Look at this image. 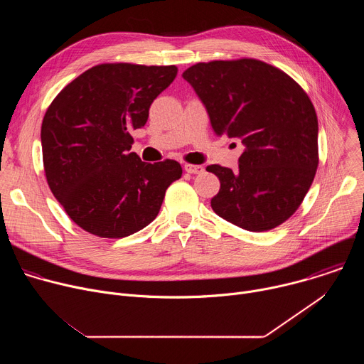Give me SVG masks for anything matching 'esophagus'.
I'll use <instances>...</instances> for the list:
<instances>
[{
  "label": "esophagus",
  "instance_id": "1",
  "mask_svg": "<svg viewBox=\"0 0 364 364\" xmlns=\"http://www.w3.org/2000/svg\"><path fill=\"white\" fill-rule=\"evenodd\" d=\"M184 170H186L188 174H201V173H204V167H201V166H194V164H186V166H184Z\"/></svg>",
  "mask_w": 364,
  "mask_h": 364
}]
</instances>
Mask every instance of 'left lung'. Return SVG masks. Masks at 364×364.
<instances>
[{
    "instance_id": "obj_1",
    "label": "left lung",
    "mask_w": 364,
    "mask_h": 364,
    "mask_svg": "<svg viewBox=\"0 0 364 364\" xmlns=\"http://www.w3.org/2000/svg\"><path fill=\"white\" fill-rule=\"evenodd\" d=\"M218 136L245 145L239 170L209 166L220 180L212 209L249 232L289 219L318 167V121L302 87L282 70L255 59L197 63L183 73Z\"/></svg>"
}]
</instances>
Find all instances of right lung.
I'll list each match as a JSON object with an SVG mask.
<instances>
[{
    "label": "right lung",
    "mask_w": 364,
    "mask_h": 364,
    "mask_svg": "<svg viewBox=\"0 0 364 364\" xmlns=\"http://www.w3.org/2000/svg\"><path fill=\"white\" fill-rule=\"evenodd\" d=\"M177 76L176 66L108 63L69 83L41 124L44 173L69 218L99 237L129 236L157 218L177 161L144 163L132 129L146 124L151 103Z\"/></svg>",
    "instance_id": "1"
}]
</instances>
